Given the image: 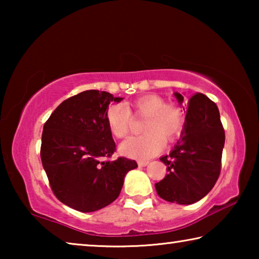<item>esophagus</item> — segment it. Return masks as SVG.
<instances>
[{"instance_id":"esophagus-1","label":"esophagus","mask_w":259,"mask_h":259,"mask_svg":"<svg viewBox=\"0 0 259 259\" xmlns=\"http://www.w3.org/2000/svg\"><path fill=\"white\" fill-rule=\"evenodd\" d=\"M148 163H150V162H148V161H138V165L139 166H146Z\"/></svg>"}]
</instances>
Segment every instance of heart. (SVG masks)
<instances>
[{
	"instance_id": "heart-1",
	"label": "heart",
	"mask_w": 259,
	"mask_h": 259,
	"mask_svg": "<svg viewBox=\"0 0 259 259\" xmlns=\"http://www.w3.org/2000/svg\"><path fill=\"white\" fill-rule=\"evenodd\" d=\"M136 115L146 116L143 135L130 137L120 145L121 154L145 160L157 154L165 143H172L181 136L185 117L181 107L165 104L159 96L150 95L137 98L131 103ZM106 124L116 138H123L129 133L131 123L130 109L122 104H111L107 108Z\"/></svg>"
}]
</instances>
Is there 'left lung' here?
<instances>
[{"mask_svg":"<svg viewBox=\"0 0 259 259\" xmlns=\"http://www.w3.org/2000/svg\"><path fill=\"white\" fill-rule=\"evenodd\" d=\"M182 105L184 97L175 93ZM184 130L169 155L160 157L166 176L155 184L156 193L168 202L192 204L204 198L221 174L225 131L217 105L203 94L187 100Z\"/></svg>","mask_w":259,"mask_h":259,"instance_id":"obj_1","label":"left lung"}]
</instances>
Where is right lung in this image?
I'll return each mask as SVG.
<instances>
[{"label": "right lung", "instance_id": "add662e5", "mask_svg": "<svg viewBox=\"0 0 259 259\" xmlns=\"http://www.w3.org/2000/svg\"><path fill=\"white\" fill-rule=\"evenodd\" d=\"M113 97L87 90L64 100L43 126L41 160L51 190L60 202L93 212L117 199L125 175L137 168L126 157L102 161L115 152L105 114Z\"/></svg>", "mask_w": 259, "mask_h": 259}]
</instances>
